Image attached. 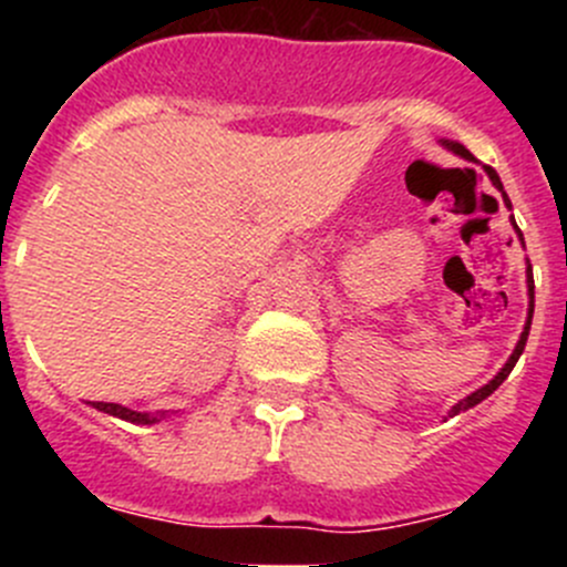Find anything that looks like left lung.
Instances as JSON below:
<instances>
[{
    "label": "left lung",
    "instance_id": "8db88e82",
    "mask_svg": "<svg viewBox=\"0 0 567 567\" xmlns=\"http://www.w3.org/2000/svg\"><path fill=\"white\" fill-rule=\"evenodd\" d=\"M439 142H442V145L447 147V151H453L455 156L466 158V162H472V158H474L472 153H468L466 147L461 145V142H453V140H439ZM483 169H485V175L491 177V183H494V186L499 188V192H502V199H505V205H507V208H511V199H507L505 188H502V181H499V175H496V169H491V167H483ZM513 227H516V233H518V241L524 244V236H522V230H518V225H516V221H513ZM527 290H529V310H527V323H524V331H522V337H518L516 348H513V353H511V359H507V362H505V368H502L499 373H496L494 379L488 381V384H485V386H480L477 392L466 394V398L458 400V403H455L453 409L447 411V416H455V414H461V411H468V409H474V405H477V403H483V400L488 398L491 392H496V390H499V386H502V381H505L507 375H511V370L516 368L518 357H522V353H524V346H527L529 326H532V312H535V279H532V266H529V260H527Z\"/></svg>",
    "mask_w": 567,
    "mask_h": 567
}]
</instances>
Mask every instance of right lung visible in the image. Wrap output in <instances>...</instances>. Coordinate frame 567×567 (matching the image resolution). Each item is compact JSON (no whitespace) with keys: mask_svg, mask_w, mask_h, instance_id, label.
I'll list each match as a JSON object with an SVG mask.
<instances>
[{"mask_svg":"<svg viewBox=\"0 0 567 567\" xmlns=\"http://www.w3.org/2000/svg\"><path fill=\"white\" fill-rule=\"evenodd\" d=\"M93 409L104 411L109 416H117V420H125V422H134V425H156V422L167 420V411H158V414H147V411H134V409H125V405L120 403H101V400H93Z\"/></svg>","mask_w":567,"mask_h":567,"instance_id":"obj_1","label":"right lung"}]
</instances>
